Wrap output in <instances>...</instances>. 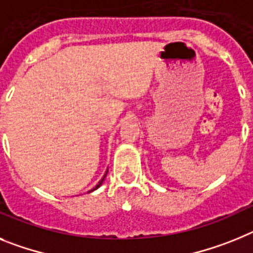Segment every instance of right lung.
<instances>
[{
  "instance_id": "add662e5",
  "label": "right lung",
  "mask_w": 253,
  "mask_h": 253,
  "mask_svg": "<svg viewBox=\"0 0 253 253\" xmlns=\"http://www.w3.org/2000/svg\"><path fill=\"white\" fill-rule=\"evenodd\" d=\"M107 173H108V169H107V172H105V174H104V175H103V178H102V179H100V181H99V183L96 184V186H95V187H94V188H93V190H90V191H89V192H93V191H95V190H96V188H99V187H100V186H102V183H103V181H104V178H105V175H107Z\"/></svg>"
}]
</instances>
